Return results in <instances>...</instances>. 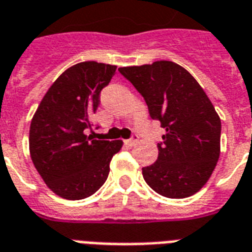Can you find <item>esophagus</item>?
Here are the masks:
<instances>
[{
	"label": "esophagus",
	"mask_w": 252,
	"mask_h": 252,
	"mask_svg": "<svg viewBox=\"0 0 252 252\" xmlns=\"http://www.w3.org/2000/svg\"><path fill=\"white\" fill-rule=\"evenodd\" d=\"M136 142H138V135H136V134H134V135H132L130 139H127V140H125V143H126V146H128V147L135 146Z\"/></svg>",
	"instance_id": "34e87169"
}]
</instances>
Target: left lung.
I'll list each match as a JSON object with an SVG mask.
<instances>
[{
  "mask_svg": "<svg viewBox=\"0 0 252 252\" xmlns=\"http://www.w3.org/2000/svg\"><path fill=\"white\" fill-rule=\"evenodd\" d=\"M142 94L152 120L166 130L156 162L143 178L158 194L182 199L198 192L220 158L221 121L190 72L172 61L120 67Z\"/></svg>",
  "mask_w": 252,
  "mask_h": 252,
  "instance_id": "8db88e82",
  "label": "left lung"
}]
</instances>
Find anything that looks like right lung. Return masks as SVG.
Masks as SVG:
<instances>
[{
    "mask_svg": "<svg viewBox=\"0 0 252 252\" xmlns=\"http://www.w3.org/2000/svg\"><path fill=\"white\" fill-rule=\"evenodd\" d=\"M116 69L94 61L71 66L52 84L32 118V162L61 198L79 200L94 194L105 183L112 158L122 147V140L87 135L94 126L98 127L91 116Z\"/></svg>",
    "mask_w": 252,
    "mask_h": 252,
    "instance_id": "add662e5",
    "label": "right lung"
}]
</instances>
